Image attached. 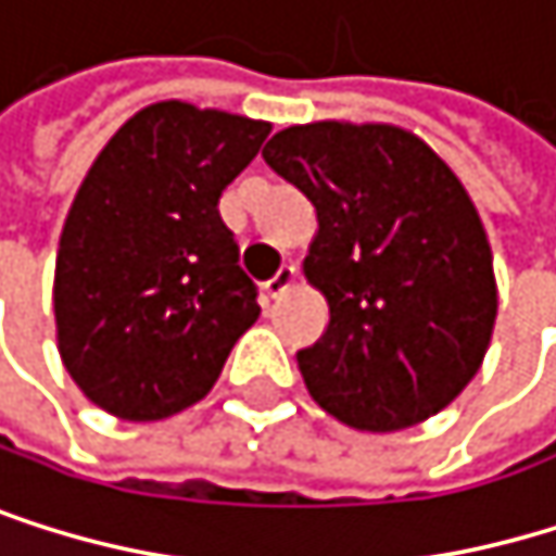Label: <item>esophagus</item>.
<instances>
[{
  "instance_id": "esophagus-1",
  "label": "esophagus",
  "mask_w": 556,
  "mask_h": 556,
  "mask_svg": "<svg viewBox=\"0 0 556 556\" xmlns=\"http://www.w3.org/2000/svg\"><path fill=\"white\" fill-rule=\"evenodd\" d=\"M291 281H294V265H281V268L265 281V294H268V298H278L281 291L291 288Z\"/></svg>"
}]
</instances>
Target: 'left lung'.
I'll return each instance as SVG.
<instances>
[{"label":"left lung","instance_id":"obj_1","mask_svg":"<svg viewBox=\"0 0 556 556\" xmlns=\"http://www.w3.org/2000/svg\"><path fill=\"white\" fill-rule=\"evenodd\" d=\"M262 159L318 212L304 275L331 321L298 351L312 397L357 431L447 407L497 318L491 244L457 175L394 125H291Z\"/></svg>","mask_w":556,"mask_h":556}]
</instances>
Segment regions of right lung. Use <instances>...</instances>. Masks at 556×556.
<instances>
[{
    "mask_svg": "<svg viewBox=\"0 0 556 556\" xmlns=\"http://www.w3.org/2000/svg\"><path fill=\"white\" fill-rule=\"evenodd\" d=\"M268 131L159 102L109 138L81 181L55 258L59 354L115 418L162 421L202 401L262 315L218 199Z\"/></svg>",
    "mask_w": 556,
    "mask_h": 556,
    "instance_id": "obj_1",
    "label": "right lung"
}]
</instances>
